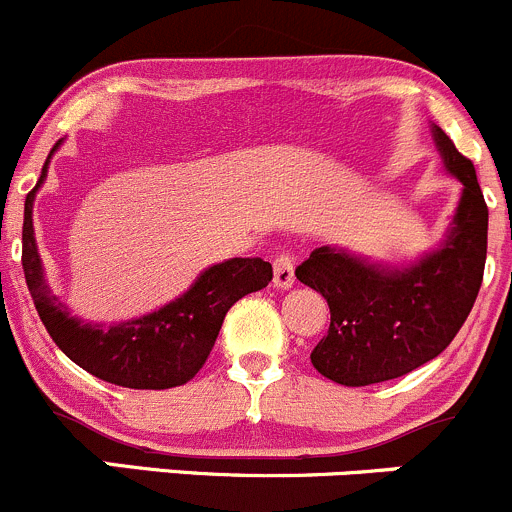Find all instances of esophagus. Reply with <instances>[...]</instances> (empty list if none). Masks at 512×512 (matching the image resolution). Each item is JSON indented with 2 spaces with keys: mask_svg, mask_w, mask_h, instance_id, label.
Masks as SVG:
<instances>
[{
  "mask_svg": "<svg viewBox=\"0 0 512 512\" xmlns=\"http://www.w3.org/2000/svg\"><path fill=\"white\" fill-rule=\"evenodd\" d=\"M275 285L282 290L295 285V262H292L290 252L285 250L275 257Z\"/></svg>",
  "mask_w": 512,
  "mask_h": 512,
  "instance_id": "esophagus-1",
  "label": "esophagus"
}]
</instances>
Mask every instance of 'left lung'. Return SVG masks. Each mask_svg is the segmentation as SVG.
<instances>
[{
    "label": "left lung",
    "instance_id": "8db88e82",
    "mask_svg": "<svg viewBox=\"0 0 512 512\" xmlns=\"http://www.w3.org/2000/svg\"><path fill=\"white\" fill-rule=\"evenodd\" d=\"M433 135L445 167L463 182L453 230L438 252L405 270H382L345 250L317 247L295 270L330 307V327L312 350V365L347 388L395 380L438 357L483 285L488 205L473 162L440 127Z\"/></svg>",
    "mask_w": 512,
    "mask_h": 512
}]
</instances>
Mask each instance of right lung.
Instances as JSON below:
<instances>
[{"instance_id": "add662e5", "label": "right lung", "mask_w": 512, "mask_h": 512, "mask_svg": "<svg viewBox=\"0 0 512 512\" xmlns=\"http://www.w3.org/2000/svg\"><path fill=\"white\" fill-rule=\"evenodd\" d=\"M49 157L42 167V177L24 202L22 225L24 280L49 337L82 370L112 385L135 390H167L185 385L210 357L227 310L240 297L267 287L272 280V265L260 257H235L205 270L185 295L140 320L109 327L77 320L49 292L34 242L32 202L47 177Z\"/></svg>"}]
</instances>
